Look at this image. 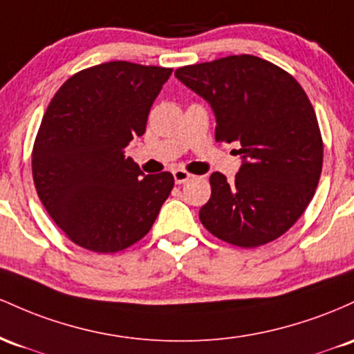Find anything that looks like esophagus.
<instances>
[{
    "label": "esophagus",
    "instance_id": "1",
    "mask_svg": "<svg viewBox=\"0 0 354 354\" xmlns=\"http://www.w3.org/2000/svg\"><path fill=\"white\" fill-rule=\"evenodd\" d=\"M174 180H176V184H185V182L189 180L190 177V174L187 172V170H184V169H177V170H174Z\"/></svg>",
    "mask_w": 354,
    "mask_h": 354
}]
</instances>
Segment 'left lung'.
I'll use <instances>...</instances> for the list:
<instances>
[{"label": "left lung", "instance_id": "obj_1", "mask_svg": "<svg viewBox=\"0 0 354 354\" xmlns=\"http://www.w3.org/2000/svg\"><path fill=\"white\" fill-rule=\"evenodd\" d=\"M176 77L216 113V140L239 142L234 182L210 176L198 219L212 236L257 248L296 224L315 196L323 169V138L303 86L268 59L232 55L182 66Z\"/></svg>", "mask_w": 354, "mask_h": 354}]
</instances>
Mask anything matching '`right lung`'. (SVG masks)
<instances>
[{"mask_svg":"<svg viewBox=\"0 0 354 354\" xmlns=\"http://www.w3.org/2000/svg\"><path fill=\"white\" fill-rule=\"evenodd\" d=\"M172 68L130 62L90 66L59 86L31 152L38 197L62 232L93 252H118L152 229L170 172H144L125 149L145 133Z\"/></svg>","mask_w":354,"mask_h":354,"instance_id":"1","label":"right lung"}]
</instances>
